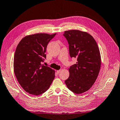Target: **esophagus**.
I'll return each mask as SVG.
<instances>
[{
    "instance_id": "esophagus-1",
    "label": "esophagus",
    "mask_w": 120,
    "mask_h": 120,
    "mask_svg": "<svg viewBox=\"0 0 120 120\" xmlns=\"http://www.w3.org/2000/svg\"><path fill=\"white\" fill-rule=\"evenodd\" d=\"M60 70H58V71H57V74H59V73H60Z\"/></svg>"
}]
</instances>
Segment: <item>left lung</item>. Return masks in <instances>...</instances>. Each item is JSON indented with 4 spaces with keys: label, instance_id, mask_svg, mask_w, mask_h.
I'll return each mask as SVG.
<instances>
[{
    "label": "left lung",
    "instance_id": "obj_1",
    "mask_svg": "<svg viewBox=\"0 0 120 120\" xmlns=\"http://www.w3.org/2000/svg\"><path fill=\"white\" fill-rule=\"evenodd\" d=\"M71 58H77L70 66V76L65 81L68 89L74 93L88 91L95 83L99 73L101 60L96 41L91 35L78 30L65 31Z\"/></svg>",
    "mask_w": 120,
    "mask_h": 120
}]
</instances>
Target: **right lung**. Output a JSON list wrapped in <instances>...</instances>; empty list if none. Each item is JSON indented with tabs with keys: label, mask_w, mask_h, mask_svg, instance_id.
Masks as SVG:
<instances>
[{
	"label": "right lung",
	"mask_w": 120,
	"mask_h": 120,
	"mask_svg": "<svg viewBox=\"0 0 120 120\" xmlns=\"http://www.w3.org/2000/svg\"><path fill=\"white\" fill-rule=\"evenodd\" d=\"M56 33L36 34L25 37L16 48L14 69L17 81L29 94L39 95L49 89L55 71L42 63L46 58L47 45Z\"/></svg>",
	"instance_id": "right-lung-1"
}]
</instances>
